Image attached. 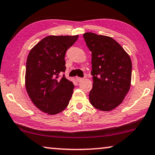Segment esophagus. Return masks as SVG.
Here are the masks:
<instances>
[{"label": "esophagus", "instance_id": "obj_1", "mask_svg": "<svg viewBox=\"0 0 155 155\" xmlns=\"http://www.w3.org/2000/svg\"><path fill=\"white\" fill-rule=\"evenodd\" d=\"M76 79H77L78 82H81V81H82L83 80H84V78H80V77H77V78H76Z\"/></svg>", "mask_w": 155, "mask_h": 155}]
</instances>
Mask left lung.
<instances>
[{
    "label": "left lung",
    "instance_id": "8db88e82",
    "mask_svg": "<svg viewBox=\"0 0 155 155\" xmlns=\"http://www.w3.org/2000/svg\"><path fill=\"white\" fill-rule=\"evenodd\" d=\"M91 51L93 88L91 104L108 112L120 104L129 91L132 63L130 56L112 37L87 32L84 35Z\"/></svg>",
    "mask_w": 155,
    "mask_h": 155
}]
</instances>
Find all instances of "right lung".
Here are the masks:
<instances>
[{
  "instance_id": "1",
  "label": "right lung",
  "mask_w": 155,
  "mask_h": 155,
  "mask_svg": "<svg viewBox=\"0 0 155 155\" xmlns=\"http://www.w3.org/2000/svg\"><path fill=\"white\" fill-rule=\"evenodd\" d=\"M78 36H48L30 51L26 64L25 87L34 105L48 114H57L68 105L74 88L64 75L66 51Z\"/></svg>"
}]
</instances>
